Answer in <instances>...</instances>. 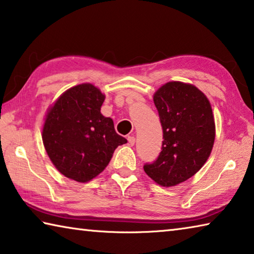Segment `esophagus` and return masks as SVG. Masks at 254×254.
<instances>
[{
  "label": "esophagus",
  "instance_id": "1",
  "mask_svg": "<svg viewBox=\"0 0 254 254\" xmlns=\"http://www.w3.org/2000/svg\"><path fill=\"white\" fill-rule=\"evenodd\" d=\"M127 141H128V144L130 145H134L135 143V137L133 135H128L127 136Z\"/></svg>",
  "mask_w": 254,
  "mask_h": 254
}]
</instances>
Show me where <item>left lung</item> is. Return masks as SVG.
Returning a JSON list of instances; mask_svg holds the SVG:
<instances>
[{"mask_svg":"<svg viewBox=\"0 0 254 254\" xmlns=\"http://www.w3.org/2000/svg\"><path fill=\"white\" fill-rule=\"evenodd\" d=\"M163 141L157 160L145 163L150 178L163 187L192 177L207 160L215 140L212 106L194 85L169 81L154 93Z\"/></svg>","mask_w":254,"mask_h":254,"instance_id":"obj_1","label":"left lung"}]
</instances>
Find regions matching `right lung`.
<instances>
[{
  "mask_svg": "<svg viewBox=\"0 0 254 254\" xmlns=\"http://www.w3.org/2000/svg\"><path fill=\"white\" fill-rule=\"evenodd\" d=\"M105 95L92 84L74 86L47 112L42 141L60 174L87 183L109 165L114 150L127 143L113 120L101 113Z\"/></svg>",
  "mask_w": 254,
  "mask_h": 254,
  "instance_id": "right-lung-1",
  "label": "right lung"
}]
</instances>
